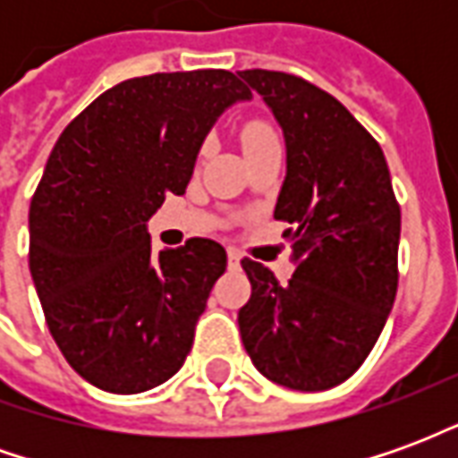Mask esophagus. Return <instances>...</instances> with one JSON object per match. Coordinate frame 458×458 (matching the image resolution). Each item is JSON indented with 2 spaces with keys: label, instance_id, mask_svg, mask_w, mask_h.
I'll return each mask as SVG.
<instances>
[{
  "label": "esophagus",
  "instance_id": "34e87169",
  "mask_svg": "<svg viewBox=\"0 0 458 458\" xmlns=\"http://www.w3.org/2000/svg\"><path fill=\"white\" fill-rule=\"evenodd\" d=\"M228 267L230 269H238L240 267V252L235 248L228 250Z\"/></svg>",
  "mask_w": 458,
  "mask_h": 458
}]
</instances>
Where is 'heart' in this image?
<instances>
[{
  "label": "heart",
  "instance_id": "1",
  "mask_svg": "<svg viewBox=\"0 0 458 458\" xmlns=\"http://www.w3.org/2000/svg\"><path fill=\"white\" fill-rule=\"evenodd\" d=\"M240 141H242L245 154H250V151L265 149V147H275V144H279V131L269 120L252 117V120H248L240 127Z\"/></svg>",
  "mask_w": 458,
  "mask_h": 458
}]
</instances>
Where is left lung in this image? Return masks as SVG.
<instances>
[{
    "mask_svg": "<svg viewBox=\"0 0 458 458\" xmlns=\"http://www.w3.org/2000/svg\"><path fill=\"white\" fill-rule=\"evenodd\" d=\"M284 130L287 179L275 218L292 228L287 284L262 262L238 311L245 351L272 383L317 393L363 365L397 294L400 203L380 144L334 95L282 71H240Z\"/></svg>",
    "mask_w": 458,
    "mask_h": 458,
    "instance_id": "1",
    "label": "left lung"
}]
</instances>
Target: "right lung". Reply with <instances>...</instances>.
I'll list each match as a JSON object with an SVG mask.
<instances>
[{"label":"right lung","mask_w":458,"mask_h":458,"mask_svg":"<svg viewBox=\"0 0 458 458\" xmlns=\"http://www.w3.org/2000/svg\"><path fill=\"white\" fill-rule=\"evenodd\" d=\"M250 88L230 71L130 78L55 141L29 208V269L75 373L117 394L179 370L228 267L216 240L151 252L147 220L189 186L200 141Z\"/></svg>","instance_id":"1"}]
</instances>
